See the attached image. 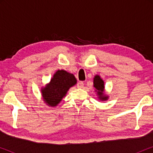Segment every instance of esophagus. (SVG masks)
Wrapping results in <instances>:
<instances>
[{"instance_id": "1", "label": "esophagus", "mask_w": 153, "mask_h": 153, "mask_svg": "<svg viewBox=\"0 0 153 153\" xmlns=\"http://www.w3.org/2000/svg\"><path fill=\"white\" fill-rule=\"evenodd\" d=\"M83 86H84V83L82 81H79V82L77 83V88H83Z\"/></svg>"}]
</instances>
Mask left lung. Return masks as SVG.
I'll return each instance as SVG.
<instances>
[{
  "instance_id": "obj_1",
  "label": "left lung",
  "mask_w": 153,
  "mask_h": 153,
  "mask_svg": "<svg viewBox=\"0 0 153 153\" xmlns=\"http://www.w3.org/2000/svg\"><path fill=\"white\" fill-rule=\"evenodd\" d=\"M94 87L95 88L97 92V95H99V98L101 100H106L107 97L104 96V81L100 78V76L96 75L94 78Z\"/></svg>"
}]
</instances>
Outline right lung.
<instances>
[{
  "label": "right lung",
  "instance_id": "obj_1",
  "mask_svg": "<svg viewBox=\"0 0 153 153\" xmlns=\"http://www.w3.org/2000/svg\"><path fill=\"white\" fill-rule=\"evenodd\" d=\"M76 83V79L72 74L65 70H58L49 84L42 90L44 101L49 106H56L70 88Z\"/></svg>",
  "mask_w": 153,
  "mask_h": 153
}]
</instances>
